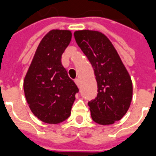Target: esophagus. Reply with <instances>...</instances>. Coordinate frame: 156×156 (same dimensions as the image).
I'll list each match as a JSON object with an SVG mask.
<instances>
[{
	"mask_svg": "<svg viewBox=\"0 0 156 156\" xmlns=\"http://www.w3.org/2000/svg\"><path fill=\"white\" fill-rule=\"evenodd\" d=\"M75 82H76V85H77V87H80V80L78 79V78H77V79H76V80H75Z\"/></svg>",
	"mask_w": 156,
	"mask_h": 156,
	"instance_id": "34e87169",
	"label": "esophagus"
}]
</instances>
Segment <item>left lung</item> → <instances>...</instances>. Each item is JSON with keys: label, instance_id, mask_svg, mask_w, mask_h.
Returning <instances> with one entry per match:
<instances>
[{"label": "left lung", "instance_id": "1", "mask_svg": "<svg viewBox=\"0 0 156 156\" xmlns=\"http://www.w3.org/2000/svg\"><path fill=\"white\" fill-rule=\"evenodd\" d=\"M93 67L98 95L88 101L94 122L112 124L125 115L132 101V80L110 40L98 31L81 30L74 34Z\"/></svg>", "mask_w": 156, "mask_h": 156}]
</instances>
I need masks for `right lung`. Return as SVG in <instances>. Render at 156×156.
I'll list each match as a JSON object with an SVG mask.
<instances>
[{"instance_id":"obj_1","label":"right lung","mask_w":156,"mask_h":156,"mask_svg":"<svg viewBox=\"0 0 156 156\" xmlns=\"http://www.w3.org/2000/svg\"><path fill=\"white\" fill-rule=\"evenodd\" d=\"M69 30H51L41 40L23 81L31 111L46 123H59L70 115L79 89L61 63L69 44Z\"/></svg>"}]
</instances>
